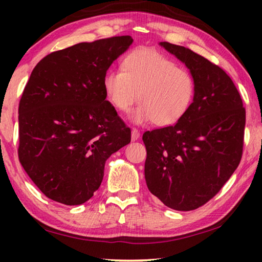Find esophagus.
<instances>
[{"instance_id": "esophagus-1", "label": "esophagus", "mask_w": 262, "mask_h": 262, "mask_svg": "<svg viewBox=\"0 0 262 262\" xmlns=\"http://www.w3.org/2000/svg\"><path fill=\"white\" fill-rule=\"evenodd\" d=\"M140 137V132L136 129V128H133L132 129V141H136Z\"/></svg>"}]
</instances>
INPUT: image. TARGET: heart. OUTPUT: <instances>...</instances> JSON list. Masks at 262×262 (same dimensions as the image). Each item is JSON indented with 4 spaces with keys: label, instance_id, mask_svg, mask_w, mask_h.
Masks as SVG:
<instances>
[{
    "label": "heart",
    "instance_id": "obj_1",
    "mask_svg": "<svg viewBox=\"0 0 262 262\" xmlns=\"http://www.w3.org/2000/svg\"><path fill=\"white\" fill-rule=\"evenodd\" d=\"M103 88L110 104L119 112H127L139 100L140 105L130 114L132 120L136 123L152 120L157 126H170L183 119L196 91L188 70L151 48H139L127 54L122 70L105 73Z\"/></svg>",
    "mask_w": 262,
    "mask_h": 262
}]
</instances>
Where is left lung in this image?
Segmentation results:
<instances>
[{"label": "left lung", "mask_w": 262, "mask_h": 262, "mask_svg": "<svg viewBox=\"0 0 262 262\" xmlns=\"http://www.w3.org/2000/svg\"><path fill=\"white\" fill-rule=\"evenodd\" d=\"M195 79L193 104L174 125L143 134L150 192L174 210H194L220 192L241 163L246 112L229 75L189 48L161 42Z\"/></svg>", "instance_id": "1"}]
</instances>
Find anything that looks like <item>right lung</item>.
I'll return each instance as SVG.
<instances>
[{
    "mask_svg": "<svg viewBox=\"0 0 262 262\" xmlns=\"http://www.w3.org/2000/svg\"><path fill=\"white\" fill-rule=\"evenodd\" d=\"M130 35L79 42L38 62L18 107V158L53 201L82 205L99 188L105 162L130 142V128L106 100L103 78Z\"/></svg>",
    "mask_w": 262,
    "mask_h": 262,
    "instance_id": "1",
    "label": "right lung"
}]
</instances>
